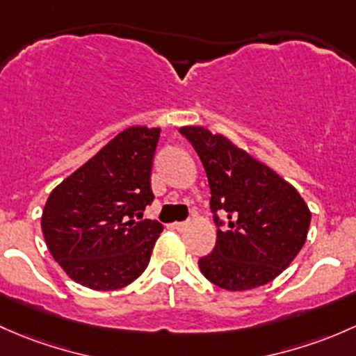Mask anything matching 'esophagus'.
Instances as JSON below:
<instances>
[{"label":"esophagus","instance_id":"34e87169","mask_svg":"<svg viewBox=\"0 0 356 356\" xmlns=\"http://www.w3.org/2000/svg\"><path fill=\"white\" fill-rule=\"evenodd\" d=\"M173 228L177 229V232H183V229L188 228V222H186V221H183V222H175Z\"/></svg>","mask_w":356,"mask_h":356}]
</instances>
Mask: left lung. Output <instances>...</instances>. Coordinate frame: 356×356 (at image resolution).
<instances>
[{"label":"left lung","mask_w":356,"mask_h":356,"mask_svg":"<svg viewBox=\"0 0 356 356\" xmlns=\"http://www.w3.org/2000/svg\"><path fill=\"white\" fill-rule=\"evenodd\" d=\"M179 134L202 161L218 226L214 250L199 259L200 273L229 291L273 281L305 243L310 226L305 200L276 171L222 135L202 127H183ZM218 211L227 216L226 223Z\"/></svg>","instance_id":"8db88e82"}]
</instances>
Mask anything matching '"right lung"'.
I'll return each instance as SVG.
<instances>
[{"label":"right lung","mask_w":356,"mask_h":356,"mask_svg":"<svg viewBox=\"0 0 356 356\" xmlns=\"http://www.w3.org/2000/svg\"><path fill=\"white\" fill-rule=\"evenodd\" d=\"M159 128L130 127L51 192L42 233L75 283L97 291L134 283L163 225L142 219L154 200L151 171Z\"/></svg>","instance_id":"add662e5"}]
</instances>
